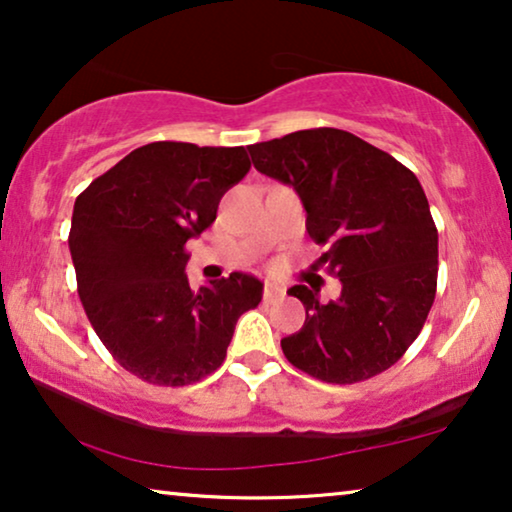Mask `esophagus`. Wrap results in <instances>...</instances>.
Returning <instances> with one entry per match:
<instances>
[{"instance_id":"esophagus-1","label":"esophagus","mask_w":512,"mask_h":512,"mask_svg":"<svg viewBox=\"0 0 512 512\" xmlns=\"http://www.w3.org/2000/svg\"><path fill=\"white\" fill-rule=\"evenodd\" d=\"M285 297V290L276 283H266L264 285V301H269V304H273V301H280Z\"/></svg>"}]
</instances>
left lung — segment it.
<instances>
[{
	"instance_id": "obj_1",
	"label": "left lung",
	"mask_w": 512,
	"mask_h": 512,
	"mask_svg": "<svg viewBox=\"0 0 512 512\" xmlns=\"http://www.w3.org/2000/svg\"><path fill=\"white\" fill-rule=\"evenodd\" d=\"M259 174L297 190L306 229L327 253L315 262L341 280V297L287 294L306 308L297 334L280 341L287 362L334 385L373 378L410 348L436 297L438 232L410 169L359 136L301 129L248 146Z\"/></svg>"
}]
</instances>
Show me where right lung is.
<instances>
[{
  "mask_svg": "<svg viewBox=\"0 0 512 512\" xmlns=\"http://www.w3.org/2000/svg\"><path fill=\"white\" fill-rule=\"evenodd\" d=\"M250 171L243 146H141L76 197L69 250L78 297L115 362L153 385L183 387L227 357L236 320L264 285L229 273L192 290L185 243L213 225L229 187Z\"/></svg>",
  "mask_w": 512,
  "mask_h": 512,
  "instance_id": "1",
  "label": "right lung"
}]
</instances>
